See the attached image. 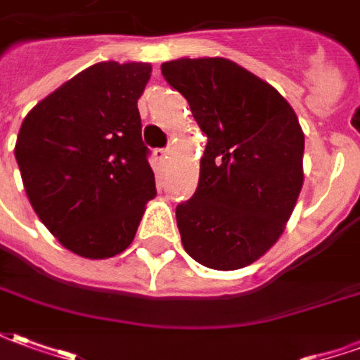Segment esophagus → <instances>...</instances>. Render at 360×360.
<instances>
[{
	"label": "esophagus",
	"instance_id": "34e87169",
	"mask_svg": "<svg viewBox=\"0 0 360 360\" xmlns=\"http://www.w3.org/2000/svg\"><path fill=\"white\" fill-rule=\"evenodd\" d=\"M167 154H169V148H156V150H154V156H156V160H160V162H164L165 158H167Z\"/></svg>",
	"mask_w": 360,
	"mask_h": 360
}]
</instances>
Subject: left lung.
I'll return each mask as SVG.
<instances>
[{
  "label": "left lung",
  "instance_id": "obj_1",
  "mask_svg": "<svg viewBox=\"0 0 360 360\" xmlns=\"http://www.w3.org/2000/svg\"><path fill=\"white\" fill-rule=\"evenodd\" d=\"M162 75L208 136L196 193L175 210L181 243L206 268H245L278 241L301 193L299 119L271 84L229 59L165 61Z\"/></svg>",
  "mask_w": 360,
  "mask_h": 360
}]
</instances>
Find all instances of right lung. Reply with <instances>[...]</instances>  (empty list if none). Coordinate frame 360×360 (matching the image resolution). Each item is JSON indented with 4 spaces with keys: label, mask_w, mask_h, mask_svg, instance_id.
I'll return each mask as SVG.
<instances>
[{
    "label": "right lung",
    "mask_w": 360,
    "mask_h": 360,
    "mask_svg": "<svg viewBox=\"0 0 360 360\" xmlns=\"http://www.w3.org/2000/svg\"><path fill=\"white\" fill-rule=\"evenodd\" d=\"M150 73V63H96L36 103L20 125L15 158L28 200L79 257L123 252L156 196L136 108Z\"/></svg>",
    "instance_id": "1"
}]
</instances>
